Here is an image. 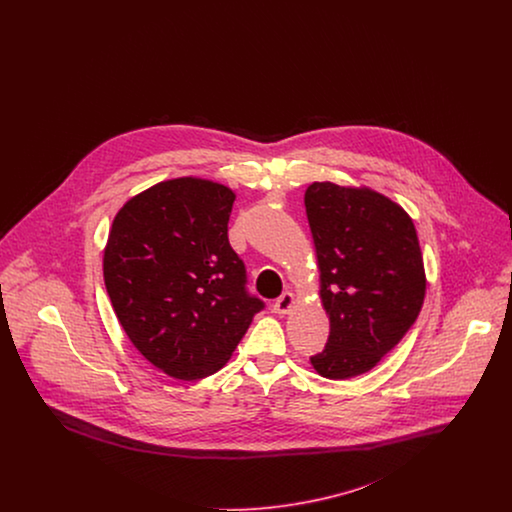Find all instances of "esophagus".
I'll return each instance as SVG.
<instances>
[{
  "label": "esophagus",
  "mask_w": 512,
  "mask_h": 512,
  "mask_svg": "<svg viewBox=\"0 0 512 512\" xmlns=\"http://www.w3.org/2000/svg\"><path fill=\"white\" fill-rule=\"evenodd\" d=\"M293 303H295L293 293L284 292L272 303V311H274L276 315H288V313L292 311Z\"/></svg>",
  "instance_id": "1"
}]
</instances>
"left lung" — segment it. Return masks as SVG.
<instances>
[{"mask_svg": "<svg viewBox=\"0 0 512 512\" xmlns=\"http://www.w3.org/2000/svg\"><path fill=\"white\" fill-rule=\"evenodd\" d=\"M305 209L330 317L311 365L347 380L378 365L413 326L426 293L422 251L405 209L370 188L313 182Z\"/></svg>", "mask_w": 512, "mask_h": 512, "instance_id": "1", "label": "left lung"}]
</instances>
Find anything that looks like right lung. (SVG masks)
<instances>
[{"mask_svg":"<svg viewBox=\"0 0 512 512\" xmlns=\"http://www.w3.org/2000/svg\"><path fill=\"white\" fill-rule=\"evenodd\" d=\"M236 194L184 176L128 199L103 251V280L128 340L178 380L228 363L265 307L245 290L244 261L228 242Z\"/></svg>","mask_w":512,"mask_h":512,"instance_id":"1","label":"right lung"}]
</instances>
